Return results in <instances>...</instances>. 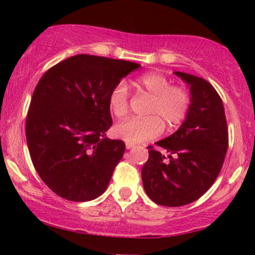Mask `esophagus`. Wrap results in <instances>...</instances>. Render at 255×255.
<instances>
[{
	"label": "esophagus",
	"mask_w": 255,
	"mask_h": 255,
	"mask_svg": "<svg viewBox=\"0 0 255 255\" xmlns=\"http://www.w3.org/2000/svg\"><path fill=\"white\" fill-rule=\"evenodd\" d=\"M131 147H134L133 144H129V142H127V144H126V148H127V150H130Z\"/></svg>",
	"instance_id": "obj_1"
}]
</instances>
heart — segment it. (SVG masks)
Masks as SVG:
<instances>
[{
  "label": "heart",
  "instance_id": "b5f03b06",
  "mask_svg": "<svg viewBox=\"0 0 255 255\" xmlns=\"http://www.w3.org/2000/svg\"><path fill=\"white\" fill-rule=\"evenodd\" d=\"M136 87L150 96L146 109V118H131L120 122L114 133L120 139L139 144L154 139L162 133L176 129L182 125L191 108V95L180 85H171L170 80L160 73L151 72L136 79ZM108 105L114 116L124 118L129 110V92L124 80L119 81L110 90Z\"/></svg>",
  "mask_w": 255,
  "mask_h": 255
}]
</instances>
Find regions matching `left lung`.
Returning a JSON list of instances; mask_svg holds the SVG:
<instances>
[{"label":"left lung","instance_id":"obj_1","mask_svg":"<svg viewBox=\"0 0 255 255\" xmlns=\"http://www.w3.org/2000/svg\"><path fill=\"white\" fill-rule=\"evenodd\" d=\"M191 86L192 103L177 131L147 146L148 159L141 169L146 194L158 205L183 206L209 191L223 166L229 145L222 98L209 81L176 72Z\"/></svg>","mask_w":255,"mask_h":255}]
</instances>
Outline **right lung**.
<instances>
[{"label": "right lung", "instance_id": "right-lung-1", "mask_svg": "<svg viewBox=\"0 0 255 255\" xmlns=\"http://www.w3.org/2000/svg\"><path fill=\"white\" fill-rule=\"evenodd\" d=\"M139 64L80 54L43 74L26 118L34 169L58 197L90 201L103 194L125 153L122 140L107 137L113 125L108 96Z\"/></svg>", "mask_w": 255, "mask_h": 255}]
</instances>
